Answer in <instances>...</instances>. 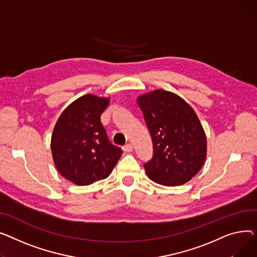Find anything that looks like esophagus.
Returning a JSON list of instances; mask_svg holds the SVG:
<instances>
[{"label":"esophagus","mask_w":257,"mask_h":257,"mask_svg":"<svg viewBox=\"0 0 257 257\" xmlns=\"http://www.w3.org/2000/svg\"><path fill=\"white\" fill-rule=\"evenodd\" d=\"M122 148H123V150H124L125 153H131L132 150H133V145L131 143H128V144H125Z\"/></svg>","instance_id":"obj_1"}]
</instances>
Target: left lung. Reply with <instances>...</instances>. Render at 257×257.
I'll use <instances>...</instances> for the list:
<instances>
[{
    "mask_svg": "<svg viewBox=\"0 0 257 257\" xmlns=\"http://www.w3.org/2000/svg\"><path fill=\"white\" fill-rule=\"evenodd\" d=\"M137 102L154 144L146 174L162 186L186 184L206 158V136L197 115L182 97L163 89L140 95Z\"/></svg>",
    "mask_w": 257,
    "mask_h": 257,
    "instance_id": "obj_1",
    "label": "left lung"
}]
</instances>
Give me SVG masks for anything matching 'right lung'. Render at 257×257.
<instances>
[{"label":"right lung","instance_id":"add662e5","mask_svg":"<svg viewBox=\"0 0 257 257\" xmlns=\"http://www.w3.org/2000/svg\"><path fill=\"white\" fill-rule=\"evenodd\" d=\"M110 98L86 94L60 115L51 140L59 173L74 185L88 186L107 178L122 155L100 122Z\"/></svg>","mask_w":257,"mask_h":257}]
</instances>
